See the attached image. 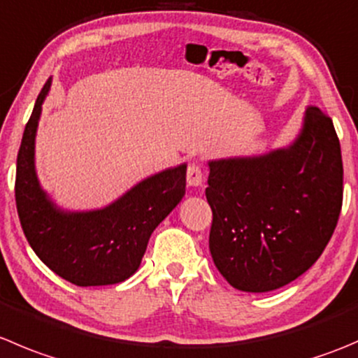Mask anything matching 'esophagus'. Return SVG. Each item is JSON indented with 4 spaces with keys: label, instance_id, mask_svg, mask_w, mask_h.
<instances>
[{
    "label": "esophagus",
    "instance_id": "34e87169",
    "mask_svg": "<svg viewBox=\"0 0 358 358\" xmlns=\"http://www.w3.org/2000/svg\"><path fill=\"white\" fill-rule=\"evenodd\" d=\"M187 185L189 187H201L203 185V171H201L199 164L192 162L187 169Z\"/></svg>",
    "mask_w": 358,
    "mask_h": 358
}]
</instances>
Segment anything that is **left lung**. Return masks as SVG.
<instances>
[{
    "label": "left lung",
    "instance_id": "left-lung-1",
    "mask_svg": "<svg viewBox=\"0 0 358 358\" xmlns=\"http://www.w3.org/2000/svg\"><path fill=\"white\" fill-rule=\"evenodd\" d=\"M210 252L243 292L299 278L327 246L343 204V159L331 117L308 106L289 147L208 162Z\"/></svg>",
    "mask_w": 358,
    "mask_h": 358
}]
</instances>
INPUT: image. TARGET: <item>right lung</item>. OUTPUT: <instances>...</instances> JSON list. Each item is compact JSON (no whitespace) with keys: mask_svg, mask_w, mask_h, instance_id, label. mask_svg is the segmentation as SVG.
I'll use <instances>...</instances> for the list:
<instances>
[{"mask_svg":"<svg viewBox=\"0 0 358 358\" xmlns=\"http://www.w3.org/2000/svg\"><path fill=\"white\" fill-rule=\"evenodd\" d=\"M47 80L34 103L17 155L15 203L20 225L41 262L78 287L115 285L140 267L148 239L185 196L187 164L152 175L108 206L89 211L59 208L41 189L34 141Z\"/></svg>","mask_w":358,"mask_h":358,"instance_id":"add662e5","label":"right lung"}]
</instances>
